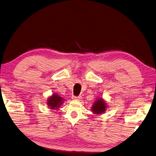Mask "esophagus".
Instances as JSON below:
<instances>
[{
    "mask_svg": "<svg viewBox=\"0 0 156 156\" xmlns=\"http://www.w3.org/2000/svg\"><path fill=\"white\" fill-rule=\"evenodd\" d=\"M72 98L73 100H81V96H73Z\"/></svg>",
    "mask_w": 156,
    "mask_h": 156,
    "instance_id": "obj_1",
    "label": "esophagus"
}]
</instances>
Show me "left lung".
Here are the masks:
<instances>
[{"instance_id":"obj_1","label":"left lung","mask_w":156,"mask_h":156,"mask_svg":"<svg viewBox=\"0 0 156 156\" xmlns=\"http://www.w3.org/2000/svg\"><path fill=\"white\" fill-rule=\"evenodd\" d=\"M107 108L106 103L102 98H99L95 101L93 106L91 107V110L95 114H103Z\"/></svg>"}]
</instances>
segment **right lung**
Returning <instances> with one entry per match:
<instances>
[{"label": "right lung", "mask_w": 156, "mask_h": 156, "mask_svg": "<svg viewBox=\"0 0 156 156\" xmlns=\"http://www.w3.org/2000/svg\"><path fill=\"white\" fill-rule=\"evenodd\" d=\"M63 101H64L63 98L60 97L59 95L55 93L48 98L47 101V104L52 110L58 109L60 105L63 103Z\"/></svg>", "instance_id": "add662e5"}]
</instances>
